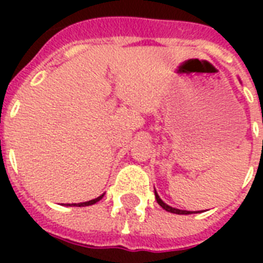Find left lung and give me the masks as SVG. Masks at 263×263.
I'll return each mask as SVG.
<instances>
[{
    "instance_id": "1",
    "label": "left lung",
    "mask_w": 263,
    "mask_h": 263,
    "mask_svg": "<svg viewBox=\"0 0 263 263\" xmlns=\"http://www.w3.org/2000/svg\"><path fill=\"white\" fill-rule=\"evenodd\" d=\"M154 194H156V199H157V202H158V204H160L162 209H165L166 212L175 213V214H192V213H198V212H188V210H180V209H176V208H172V206H169V204H166L164 200L161 199L160 195L157 194L156 188H154Z\"/></svg>"
}]
</instances>
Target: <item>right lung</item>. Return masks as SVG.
Instances as JSON below:
<instances>
[{"instance_id": "1", "label": "right lung", "mask_w": 263, "mask_h": 263, "mask_svg": "<svg viewBox=\"0 0 263 263\" xmlns=\"http://www.w3.org/2000/svg\"><path fill=\"white\" fill-rule=\"evenodd\" d=\"M103 195H105V194H102V195H99L98 198H95V199L88 200V202H82V203H72V204H71V203H67V204H65V206H76V208H83V206H90V204L97 203L98 200L102 199Z\"/></svg>"}]
</instances>
